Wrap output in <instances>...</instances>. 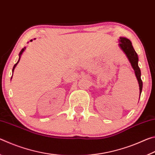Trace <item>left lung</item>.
<instances>
[{
  "instance_id": "left-lung-1",
  "label": "left lung",
  "mask_w": 155,
  "mask_h": 155,
  "mask_svg": "<svg viewBox=\"0 0 155 155\" xmlns=\"http://www.w3.org/2000/svg\"><path fill=\"white\" fill-rule=\"evenodd\" d=\"M119 46L122 51L124 52V53L127 54V57H128V60H129L133 70H135V74L137 78L139 86H140V94L141 95V91H142L143 83L141 79V70L138 65L139 59L137 52H135L134 48H133L131 41L127 38H120Z\"/></svg>"
}]
</instances>
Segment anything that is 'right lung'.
I'll return each instance as SVG.
<instances>
[{"label": "right lung", "instance_id": "obj_1", "mask_svg": "<svg viewBox=\"0 0 155 155\" xmlns=\"http://www.w3.org/2000/svg\"><path fill=\"white\" fill-rule=\"evenodd\" d=\"M31 41H33L32 40H31ZM25 51V48H22V50H21V51H20V54H19V59H18V62L16 63V64H15V65H14V68H13V70H12V72H14V69H15V66H16V65L18 64V62H19V61H20V56H21V54H22V52H23V51ZM13 75V74H12ZM11 79H12V78H11Z\"/></svg>", "mask_w": 155, "mask_h": 155}]
</instances>
